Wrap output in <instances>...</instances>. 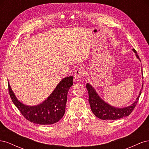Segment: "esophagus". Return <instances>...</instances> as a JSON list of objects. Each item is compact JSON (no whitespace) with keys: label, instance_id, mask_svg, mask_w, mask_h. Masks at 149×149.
Returning <instances> with one entry per match:
<instances>
[{"label":"esophagus","instance_id":"1","mask_svg":"<svg viewBox=\"0 0 149 149\" xmlns=\"http://www.w3.org/2000/svg\"><path fill=\"white\" fill-rule=\"evenodd\" d=\"M84 70L81 68H78L76 69L74 73V77L76 79L79 80L81 78L84 74Z\"/></svg>","mask_w":149,"mask_h":149}]
</instances>
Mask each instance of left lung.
I'll list each match as a JSON object with an SVG mask.
<instances>
[{"instance_id":"8db88e82","label":"left lung","mask_w":149,"mask_h":149,"mask_svg":"<svg viewBox=\"0 0 149 149\" xmlns=\"http://www.w3.org/2000/svg\"><path fill=\"white\" fill-rule=\"evenodd\" d=\"M132 50L136 53L137 58L140 60V58L137 54V52L135 49ZM143 75V74H142ZM143 85V81L142 84V88ZM86 88L89 94V102L91 108V111L93 114L97 118L102 120H116L124 117L128 116L131 114V112L137 105L139 99L141 94V90L139 93L138 97L136 100L131 106L125 107L124 108H117L109 105V104L104 101L102 99L98 96L97 93L95 91L94 88L89 83L86 84Z\"/></svg>"}]
</instances>
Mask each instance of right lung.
Returning <instances> with one entry per match:
<instances>
[{
  "label": "right lung",
  "mask_w": 149,
  "mask_h": 149,
  "mask_svg": "<svg viewBox=\"0 0 149 149\" xmlns=\"http://www.w3.org/2000/svg\"><path fill=\"white\" fill-rule=\"evenodd\" d=\"M73 84V77L72 76L63 78L45 101L35 106L22 104L15 97L8 82V87L13 103L26 120L35 124L48 125L57 123L63 117L68 92Z\"/></svg>",
  "instance_id": "add662e5"
}]
</instances>
